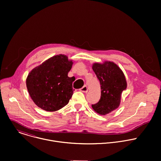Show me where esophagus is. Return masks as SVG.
Instances as JSON below:
<instances>
[{
  "label": "esophagus",
  "instance_id": "34e87169",
  "mask_svg": "<svg viewBox=\"0 0 161 161\" xmlns=\"http://www.w3.org/2000/svg\"><path fill=\"white\" fill-rule=\"evenodd\" d=\"M80 90L83 93H86L88 92V88L86 86H83L80 89Z\"/></svg>",
  "mask_w": 161,
  "mask_h": 161
}]
</instances>
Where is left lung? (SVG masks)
<instances>
[{
	"instance_id": "obj_1",
	"label": "left lung",
	"mask_w": 161,
	"mask_h": 161,
	"mask_svg": "<svg viewBox=\"0 0 161 161\" xmlns=\"http://www.w3.org/2000/svg\"><path fill=\"white\" fill-rule=\"evenodd\" d=\"M92 69L101 85V96L92 107L98 114L105 115L119 107L121 93L127 86L126 78L121 69L113 62L95 63Z\"/></svg>"
}]
</instances>
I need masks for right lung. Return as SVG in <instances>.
<instances>
[{
    "instance_id": "add662e5",
    "label": "right lung",
    "mask_w": 161,
    "mask_h": 161,
    "mask_svg": "<svg viewBox=\"0 0 161 161\" xmlns=\"http://www.w3.org/2000/svg\"><path fill=\"white\" fill-rule=\"evenodd\" d=\"M73 65L64 55H58L34 68L26 79L29 94L38 108L56 111L67 105L75 90L68 73Z\"/></svg>"
}]
</instances>
